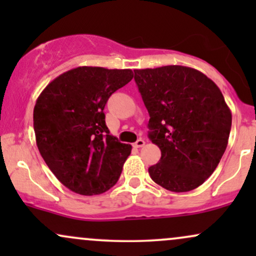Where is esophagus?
I'll list each match as a JSON object with an SVG mask.
<instances>
[{"label":"esophagus","instance_id":"34e87169","mask_svg":"<svg viewBox=\"0 0 256 256\" xmlns=\"http://www.w3.org/2000/svg\"><path fill=\"white\" fill-rule=\"evenodd\" d=\"M144 144H146V140H142V138H140V140H138L137 142L134 143V148H142V146Z\"/></svg>","mask_w":256,"mask_h":256}]
</instances>
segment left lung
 <instances>
[{
	"label": "left lung",
	"mask_w": 256,
	"mask_h": 256,
	"mask_svg": "<svg viewBox=\"0 0 256 256\" xmlns=\"http://www.w3.org/2000/svg\"><path fill=\"white\" fill-rule=\"evenodd\" d=\"M149 116V138L161 150L150 178L173 192L204 184L228 146L232 116L212 79L198 70L170 64L134 70Z\"/></svg>",
	"instance_id": "8db88e82"
}]
</instances>
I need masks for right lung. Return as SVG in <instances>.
<instances>
[{
	"label": "right lung",
	"mask_w": 256,
	"mask_h": 256,
	"mask_svg": "<svg viewBox=\"0 0 256 256\" xmlns=\"http://www.w3.org/2000/svg\"><path fill=\"white\" fill-rule=\"evenodd\" d=\"M134 78L131 70L82 66L46 86L34 110L36 143L55 177L79 195L116 185L132 146L110 134L104 106Z\"/></svg>",
	"instance_id": "obj_1"
}]
</instances>
